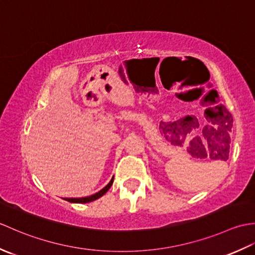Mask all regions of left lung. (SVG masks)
<instances>
[{
    "label": "left lung",
    "instance_id": "obj_1",
    "mask_svg": "<svg viewBox=\"0 0 255 255\" xmlns=\"http://www.w3.org/2000/svg\"><path fill=\"white\" fill-rule=\"evenodd\" d=\"M215 121L219 123L220 126L224 128V129L221 128V130H224L223 134H221V138H223V139L227 138V139H228V142H226V143H230V136H229L228 131L231 130L232 123H234V119H232L231 114L228 113L227 111H225L224 113H221L220 116L217 119H215ZM228 152H229V151H227V153H228ZM226 156H228V155H226Z\"/></svg>",
    "mask_w": 255,
    "mask_h": 255
}]
</instances>
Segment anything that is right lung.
<instances>
[{
	"label": "right lung",
	"instance_id": "obj_1",
	"mask_svg": "<svg viewBox=\"0 0 255 255\" xmlns=\"http://www.w3.org/2000/svg\"><path fill=\"white\" fill-rule=\"evenodd\" d=\"M113 182H114V176H113V178L111 180V182L108 183L104 188L101 189V191H100L99 193H96V194H94V195H91V196H88V197H82V198H66V200H68V202H70V203H79V204H85V203L93 202V200L102 197L103 195H104V194L108 191V189L111 188Z\"/></svg>",
	"mask_w": 255,
	"mask_h": 255
}]
</instances>
